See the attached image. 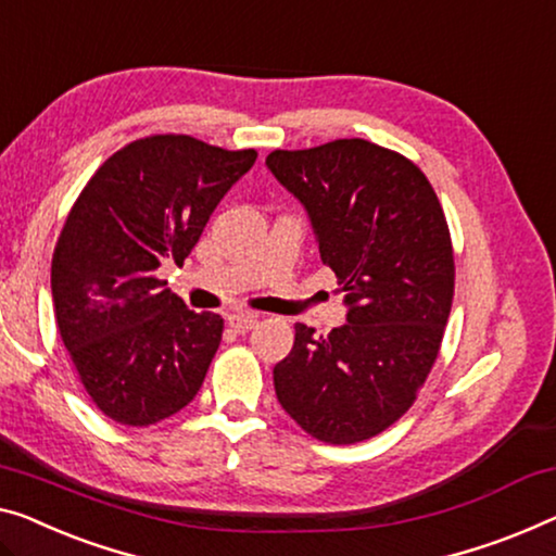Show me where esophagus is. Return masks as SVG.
Instances as JSON below:
<instances>
[{
  "label": "esophagus",
  "instance_id": "obj_1",
  "mask_svg": "<svg viewBox=\"0 0 556 556\" xmlns=\"http://www.w3.org/2000/svg\"><path fill=\"white\" fill-rule=\"evenodd\" d=\"M227 321H229V327L237 331V334H244V331H250L256 325V321H260V314L239 312V314H231Z\"/></svg>",
  "mask_w": 556,
  "mask_h": 556
}]
</instances>
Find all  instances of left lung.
<instances>
[{"label": "left lung", "instance_id": "obj_1", "mask_svg": "<svg viewBox=\"0 0 556 556\" xmlns=\"http://www.w3.org/2000/svg\"><path fill=\"white\" fill-rule=\"evenodd\" d=\"M267 167L306 206L350 304L327 337L296 321L277 400L319 442H364L412 407L437 362L454 300L450 225L425 172L367 139L275 149Z\"/></svg>", "mask_w": 556, "mask_h": 556}]
</instances>
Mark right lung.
Here are the masks:
<instances>
[{
  "label": "right lung",
  "mask_w": 556,
  "mask_h": 556,
  "mask_svg": "<svg viewBox=\"0 0 556 556\" xmlns=\"http://www.w3.org/2000/svg\"><path fill=\"white\" fill-rule=\"evenodd\" d=\"M254 160L256 149L149 135L114 152L66 214L52 256L56 327L97 409L119 425H156L202 387L225 319L187 309L156 269L185 264Z\"/></svg>",
  "instance_id": "add662e5"
}]
</instances>
